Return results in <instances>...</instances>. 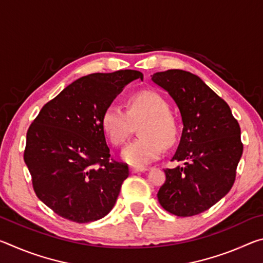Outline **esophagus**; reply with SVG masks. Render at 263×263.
<instances>
[{"label":"esophagus","mask_w":263,"mask_h":263,"mask_svg":"<svg viewBox=\"0 0 263 263\" xmlns=\"http://www.w3.org/2000/svg\"><path fill=\"white\" fill-rule=\"evenodd\" d=\"M147 171V168L146 167H130V172L132 174H135V173H141V172H146Z\"/></svg>","instance_id":"34e87169"}]
</instances>
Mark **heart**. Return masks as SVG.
I'll return each instance as SVG.
<instances>
[{
	"label": "heart",
	"instance_id": "obj_1",
	"mask_svg": "<svg viewBox=\"0 0 263 263\" xmlns=\"http://www.w3.org/2000/svg\"><path fill=\"white\" fill-rule=\"evenodd\" d=\"M166 100L157 91L141 90L128 97L126 110L110 104L103 111L101 125L114 146L125 144L133 124L142 122L138 128L140 138L130 142L122 152V159L131 166L140 167L157 160L163 147L175 144L179 135L176 118L169 112Z\"/></svg>",
	"mask_w": 263,
	"mask_h": 263
}]
</instances>
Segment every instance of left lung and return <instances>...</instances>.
<instances>
[{
  "label": "left lung",
  "mask_w": 263,
  "mask_h": 263,
  "mask_svg": "<svg viewBox=\"0 0 263 263\" xmlns=\"http://www.w3.org/2000/svg\"><path fill=\"white\" fill-rule=\"evenodd\" d=\"M179 106L183 131L173 161L184 167L164 169L166 181L158 199L179 217L210 209L232 188L242 155L240 126L229 104L201 78L182 69L152 75Z\"/></svg>",
  "instance_id": "8db88e82"
}]
</instances>
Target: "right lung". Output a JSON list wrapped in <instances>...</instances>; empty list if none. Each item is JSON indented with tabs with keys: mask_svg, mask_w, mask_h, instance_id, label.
I'll use <instances>...</instances> for the list:
<instances>
[{
	"mask_svg": "<svg viewBox=\"0 0 263 263\" xmlns=\"http://www.w3.org/2000/svg\"><path fill=\"white\" fill-rule=\"evenodd\" d=\"M142 78L132 69L80 78L30 125L24 161L37 197L57 215L90 222L114 208L128 167L110 159L101 118L127 83Z\"/></svg>",
	"mask_w": 263,
	"mask_h": 263,
	"instance_id": "1",
	"label": "right lung"
}]
</instances>
